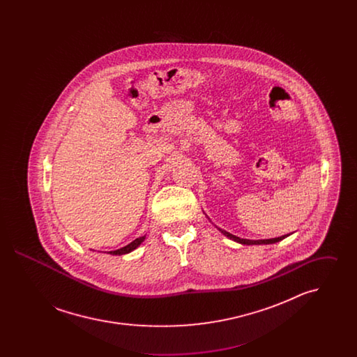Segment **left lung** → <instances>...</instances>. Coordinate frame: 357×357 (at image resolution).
<instances>
[{
	"label": "left lung",
	"instance_id": "left-lung-1",
	"mask_svg": "<svg viewBox=\"0 0 357 357\" xmlns=\"http://www.w3.org/2000/svg\"><path fill=\"white\" fill-rule=\"evenodd\" d=\"M204 215H206V214H204ZM206 218H208V217L206 215ZM208 221H210V218H208ZM214 226H215V225H214ZM215 227H217V226H215ZM217 229L221 231L222 234H223L225 237H227L229 239L234 241V242H238V243H242V245H269V243L280 242L281 239H284V238L288 237L289 236V234H287V236H282V237L271 238V239H245V238L236 237V236H233V234H230V233H227V231L222 230L220 227H217Z\"/></svg>",
	"mask_w": 357,
	"mask_h": 357
}]
</instances>
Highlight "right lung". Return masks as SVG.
I'll use <instances>...</instances> for the list:
<instances>
[{
    "mask_svg": "<svg viewBox=\"0 0 357 357\" xmlns=\"http://www.w3.org/2000/svg\"><path fill=\"white\" fill-rule=\"evenodd\" d=\"M146 239V236H143V237L136 238L135 241H132L131 243H128L127 246H124V248H120L118 250H111V252H104V253H108V255H127V253H131L132 250H135L136 248H139L140 246V243L143 242Z\"/></svg>",
    "mask_w": 357,
    "mask_h": 357,
    "instance_id": "obj_1",
    "label": "right lung"
}]
</instances>
